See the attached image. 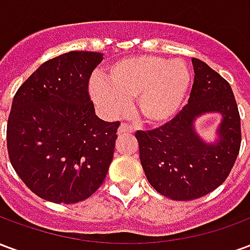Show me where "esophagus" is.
<instances>
[{
  "label": "esophagus",
  "mask_w": 250,
  "mask_h": 250,
  "mask_svg": "<svg viewBox=\"0 0 250 250\" xmlns=\"http://www.w3.org/2000/svg\"><path fill=\"white\" fill-rule=\"evenodd\" d=\"M132 131H134V127H132V125H128V123H122V125H119V128H118V134H119V135H122V134H130Z\"/></svg>",
  "instance_id": "34e87169"
}]
</instances>
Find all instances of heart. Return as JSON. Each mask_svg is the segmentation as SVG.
<instances>
[{"instance_id": "1", "label": "heart", "mask_w": 250, "mask_h": 250, "mask_svg": "<svg viewBox=\"0 0 250 250\" xmlns=\"http://www.w3.org/2000/svg\"><path fill=\"white\" fill-rule=\"evenodd\" d=\"M188 84L190 73L181 60L168 62L162 57L141 55L109 65L105 83L92 82L89 92L109 115L125 112V100L136 99V112L142 119L161 125L178 112Z\"/></svg>"}]
</instances>
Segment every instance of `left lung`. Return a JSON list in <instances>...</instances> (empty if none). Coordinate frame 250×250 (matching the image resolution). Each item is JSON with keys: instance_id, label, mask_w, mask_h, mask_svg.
<instances>
[{"instance_id": "1", "label": "left lung", "mask_w": 250, "mask_h": 250, "mask_svg": "<svg viewBox=\"0 0 250 250\" xmlns=\"http://www.w3.org/2000/svg\"><path fill=\"white\" fill-rule=\"evenodd\" d=\"M194 83L188 103L158 128L136 131L139 158L148 182L174 201L204 197L225 182L241 146V119L229 83L199 59H191ZM220 112L219 141L206 145L193 130V120Z\"/></svg>"}]
</instances>
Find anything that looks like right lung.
Listing matches in <instances>:
<instances>
[{"label":"right lung","mask_w":250,"mask_h":250,"mask_svg":"<svg viewBox=\"0 0 250 250\" xmlns=\"http://www.w3.org/2000/svg\"><path fill=\"white\" fill-rule=\"evenodd\" d=\"M98 52L53 57L17 89L6 127L10 163L28 188L55 204L91 197L114 158L119 122L95 114L88 92Z\"/></svg>","instance_id":"1"}]
</instances>
